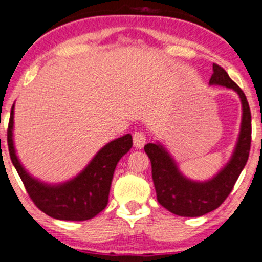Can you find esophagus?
<instances>
[{
    "instance_id": "1",
    "label": "esophagus",
    "mask_w": 262,
    "mask_h": 262,
    "mask_svg": "<svg viewBox=\"0 0 262 262\" xmlns=\"http://www.w3.org/2000/svg\"><path fill=\"white\" fill-rule=\"evenodd\" d=\"M146 142V136L142 132H135L134 134V146L136 149H141Z\"/></svg>"
}]
</instances>
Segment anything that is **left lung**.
I'll use <instances>...</instances> for the list:
<instances>
[{
  "label": "left lung",
  "instance_id": "8db88e82",
  "mask_svg": "<svg viewBox=\"0 0 262 262\" xmlns=\"http://www.w3.org/2000/svg\"><path fill=\"white\" fill-rule=\"evenodd\" d=\"M210 85L233 89L242 103V122L234 151L229 162L211 180L198 182L188 180L178 169L177 163L163 145L146 144L145 152L151 162V174L158 203L180 216H201L219 208L233 190L248 160L251 147V111L247 98L223 67L213 64Z\"/></svg>",
  "mask_w": 262,
  "mask_h": 262
}]
</instances>
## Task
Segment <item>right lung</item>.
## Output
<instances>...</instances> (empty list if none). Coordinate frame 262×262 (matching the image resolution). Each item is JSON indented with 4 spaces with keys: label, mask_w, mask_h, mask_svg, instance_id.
I'll return each mask as SVG.
<instances>
[{
    "label": "right lung",
    "mask_w": 262,
    "mask_h": 262,
    "mask_svg": "<svg viewBox=\"0 0 262 262\" xmlns=\"http://www.w3.org/2000/svg\"><path fill=\"white\" fill-rule=\"evenodd\" d=\"M14 107L11 108L7 130L10 158L37 208L54 219L75 222L92 219L104 210L116 165L132 146L131 135L127 134L104 145L72 180L58 185H48L32 177L17 158L12 134Z\"/></svg>",
    "instance_id": "1"
}]
</instances>
